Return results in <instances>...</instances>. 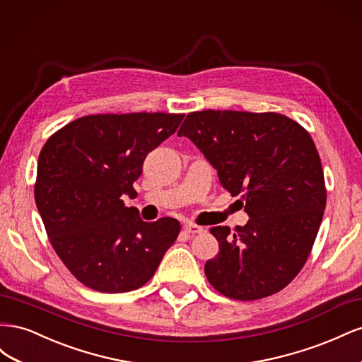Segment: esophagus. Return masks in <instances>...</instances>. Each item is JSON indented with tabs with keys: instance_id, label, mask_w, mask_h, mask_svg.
Wrapping results in <instances>:
<instances>
[{
	"instance_id": "34e87169",
	"label": "esophagus",
	"mask_w": 362,
	"mask_h": 362,
	"mask_svg": "<svg viewBox=\"0 0 362 362\" xmlns=\"http://www.w3.org/2000/svg\"><path fill=\"white\" fill-rule=\"evenodd\" d=\"M184 229H185V233H189V234H201L204 231L202 226L192 223V222L184 223Z\"/></svg>"
}]
</instances>
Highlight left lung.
I'll return each instance as SVG.
<instances>
[{
	"instance_id": "left-lung-1",
	"label": "left lung",
	"mask_w": 362,
	"mask_h": 362,
	"mask_svg": "<svg viewBox=\"0 0 362 362\" xmlns=\"http://www.w3.org/2000/svg\"><path fill=\"white\" fill-rule=\"evenodd\" d=\"M178 136L201 149L250 217L234 233L210 229L218 254L205 264L208 282L235 300L286 288L311 254L326 206L322 161L308 131L273 112L202 110L187 115Z\"/></svg>"
}]
</instances>
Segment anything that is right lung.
I'll use <instances>...</instances> for the list:
<instances>
[{
    "label": "right lung",
    "instance_id": "right-lung-1",
    "mask_svg": "<svg viewBox=\"0 0 362 362\" xmlns=\"http://www.w3.org/2000/svg\"><path fill=\"white\" fill-rule=\"evenodd\" d=\"M185 115L105 113L72 120L43 145L35 199L63 264L101 293L133 291L154 276L177 240V218L144 222L124 196L146 156L170 137Z\"/></svg>",
    "mask_w": 362,
    "mask_h": 362
}]
</instances>
